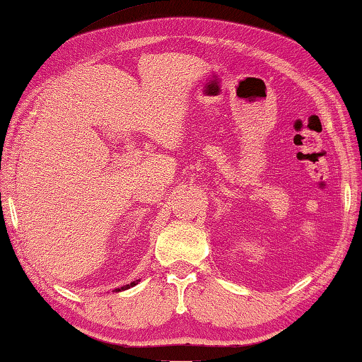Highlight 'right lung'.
<instances>
[{"mask_svg":"<svg viewBox=\"0 0 362 362\" xmlns=\"http://www.w3.org/2000/svg\"><path fill=\"white\" fill-rule=\"evenodd\" d=\"M139 282V279H136V281H133V282H129V284H127V286H123V287H118V288H115V292H122V290H128L129 287H134L136 284Z\"/></svg>","mask_w":362,"mask_h":362,"instance_id":"obj_1","label":"right lung"}]
</instances>
